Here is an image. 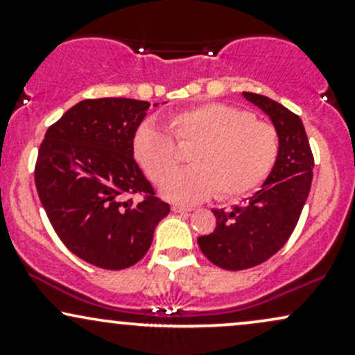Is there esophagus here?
Returning <instances> with one entry per match:
<instances>
[{
	"label": "esophagus",
	"mask_w": 355,
	"mask_h": 355,
	"mask_svg": "<svg viewBox=\"0 0 355 355\" xmlns=\"http://www.w3.org/2000/svg\"><path fill=\"white\" fill-rule=\"evenodd\" d=\"M172 210L175 214H187V211H191L193 209L191 207H185V205H172Z\"/></svg>",
	"instance_id": "1"
}]
</instances>
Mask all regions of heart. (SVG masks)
<instances>
[{"label":"heart","instance_id":"obj_1","mask_svg":"<svg viewBox=\"0 0 355 355\" xmlns=\"http://www.w3.org/2000/svg\"><path fill=\"white\" fill-rule=\"evenodd\" d=\"M168 128L180 146H193L191 166L178 170L180 157L160 126L144 123L132 140L137 164L162 193L173 202H198L217 191L222 200H239L267 180L280 150L277 128L254 113L232 105L202 103L168 116Z\"/></svg>","mask_w":355,"mask_h":355}]
</instances>
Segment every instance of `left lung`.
<instances>
[{
    "instance_id": "obj_1",
    "label": "left lung",
    "mask_w": 355,
    "mask_h": 355,
    "mask_svg": "<svg viewBox=\"0 0 355 355\" xmlns=\"http://www.w3.org/2000/svg\"><path fill=\"white\" fill-rule=\"evenodd\" d=\"M243 96L272 120L280 137L277 162L262 189L245 205L230 211L211 210L217 227L198 237V247L211 263L225 270H245L270 259L294 232L309 197L313 155L299 115L284 105L243 92Z\"/></svg>"
}]
</instances>
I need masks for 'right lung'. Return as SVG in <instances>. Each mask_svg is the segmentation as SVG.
Returning a JSON list of instances; mask_svg holds the SVG:
<instances>
[{
    "instance_id": "right-lung-1",
    "label": "right lung",
    "mask_w": 355,
    "mask_h": 355,
    "mask_svg": "<svg viewBox=\"0 0 355 355\" xmlns=\"http://www.w3.org/2000/svg\"><path fill=\"white\" fill-rule=\"evenodd\" d=\"M148 107L132 98L80 101L48 128L36 158V190L56 235L107 270L144 259L155 227L170 214L133 158V135Z\"/></svg>"
}]
</instances>
